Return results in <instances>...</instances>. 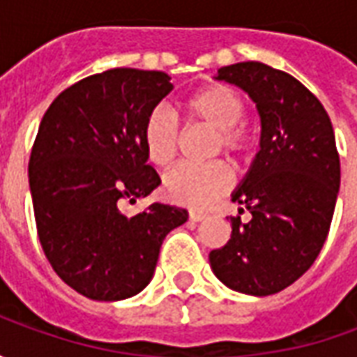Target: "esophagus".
Returning <instances> with one entry per match:
<instances>
[{"instance_id":"esophagus-1","label":"esophagus","mask_w":357,"mask_h":357,"mask_svg":"<svg viewBox=\"0 0 357 357\" xmlns=\"http://www.w3.org/2000/svg\"><path fill=\"white\" fill-rule=\"evenodd\" d=\"M204 218H206L204 212H197V210H191V212H189V220H191V222H202Z\"/></svg>"}]
</instances>
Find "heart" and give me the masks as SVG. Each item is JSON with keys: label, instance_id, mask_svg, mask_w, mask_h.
<instances>
[{"label": "heart", "instance_id": "obj_1", "mask_svg": "<svg viewBox=\"0 0 357 357\" xmlns=\"http://www.w3.org/2000/svg\"><path fill=\"white\" fill-rule=\"evenodd\" d=\"M185 112L191 122L206 126L214 132L210 153L224 151L231 158L247 153V133L237 126L247 116V105L231 86L210 84L187 97ZM179 147V128L176 118L166 109L149 112L143 124V149L147 160L155 166H168ZM231 185V172L224 162L202 166L179 164L164 176V193L170 201L185 206H206L224 195Z\"/></svg>", "mask_w": 357, "mask_h": 357}]
</instances>
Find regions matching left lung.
<instances>
[{
    "mask_svg": "<svg viewBox=\"0 0 357 357\" xmlns=\"http://www.w3.org/2000/svg\"><path fill=\"white\" fill-rule=\"evenodd\" d=\"M214 78L248 93L262 130L231 193L250 220L231 216V239L210 252V266L233 291L268 296L304 275L327 239L340 187L335 132L317 97L283 70L248 61Z\"/></svg>",
    "mask_w": 357,
    "mask_h": 357,
    "instance_id": "8db88e82",
    "label": "left lung"
}]
</instances>
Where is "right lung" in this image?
I'll use <instances>...</instances> for the list:
<instances>
[{"label":"right lung","mask_w":357,"mask_h":357,"mask_svg":"<svg viewBox=\"0 0 357 357\" xmlns=\"http://www.w3.org/2000/svg\"><path fill=\"white\" fill-rule=\"evenodd\" d=\"M170 80L137 68L88 76L51 102L36 135L28 179L38 237L55 273L91 300L143 291L164 237L189 218L164 202L135 216L120 208L160 185L143 124L174 89Z\"/></svg>","instance_id":"obj_1"}]
</instances>
